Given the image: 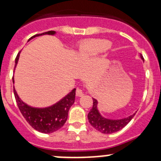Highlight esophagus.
Wrapping results in <instances>:
<instances>
[{
	"label": "esophagus",
	"mask_w": 161,
	"mask_h": 161,
	"mask_svg": "<svg viewBox=\"0 0 161 161\" xmlns=\"http://www.w3.org/2000/svg\"><path fill=\"white\" fill-rule=\"evenodd\" d=\"M83 95H84L83 90L80 88H77V90H76V96H77V97H82V96Z\"/></svg>",
	"instance_id": "obj_1"
}]
</instances>
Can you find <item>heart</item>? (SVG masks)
<instances>
[{"label": "heart", "mask_w": 161, "mask_h": 161, "mask_svg": "<svg viewBox=\"0 0 161 161\" xmlns=\"http://www.w3.org/2000/svg\"><path fill=\"white\" fill-rule=\"evenodd\" d=\"M111 44V42L105 39H90L79 44L78 52L82 59L89 60L106 51Z\"/></svg>", "instance_id": "b5f03b06"}]
</instances>
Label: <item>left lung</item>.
<instances>
[{"label":"left lung","instance_id":"obj_1","mask_svg":"<svg viewBox=\"0 0 161 161\" xmlns=\"http://www.w3.org/2000/svg\"><path fill=\"white\" fill-rule=\"evenodd\" d=\"M140 58L142 61H144L142 55H140ZM92 100H93V105L90 113L88 114V120L94 129L103 134H111V133L121 130L132 119V118L136 114V113H134L130 116L121 118V119L107 118L102 116L100 112L99 111L98 108H97V105H98L97 100L92 98Z\"/></svg>","mask_w":161,"mask_h":161}]
</instances>
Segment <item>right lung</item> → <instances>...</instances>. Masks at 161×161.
<instances>
[{
    "instance_id": "right-lung-1",
    "label": "right lung",
    "mask_w": 161,
    "mask_h": 161,
    "mask_svg": "<svg viewBox=\"0 0 161 161\" xmlns=\"http://www.w3.org/2000/svg\"><path fill=\"white\" fill-rule=\"evenodd\" d=\"M55 34H56L55 31H48V32H43V33L33 36L29 39L28 42L36 36H53ZM20 52L18 53L15 58L14 67H16L18 64ZM12 80L13 83H14V78L12 79ZM75 88L73 89L61 100L55 103L54 104L47 107V108H34V107L30 106L25 103L19 97L17 92L14 90V94L18 107L27 122L36 131L48 134V133H52L58 131L66 122L69 111L71 105L74 103L75 99Z\"/></svg>"
}]
</instances>
